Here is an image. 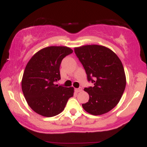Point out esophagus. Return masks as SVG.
<instances>
[{"mask_svg": "<svg viewBox=\"0 0 147 147\" xmlns=\"http://www.w3.org/2000/svg\"><path fill=\"white\" fill-rule=\"evenodd\" d=\"M82 88H81V87H79V88H76V89H75V91H76V92H81V91H82Z\"/></svg>", "mask_w": 147, "mask_h": 147, "instance_id": "esophagus-1", "label": "esophagus"}]
</instances>
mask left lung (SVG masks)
Masks as SVG:
<instances>
[{"instance_id":"1","label":"left lung","mask_w":147,"mask_h":147,"mask_svg":"<svg viewBox=\"0 0 147 147\" xmlns=\"http://www.w3.org/2000/svg\"><path fill=\"white\" fill-rule=\"evenodd\" d=\"M88 82L94 86L85 88L89 100L82 104L87 113L100 115L109 112L119 103L126 87V75L119 57L105 46L87 45L75 48Z\"/></svg>"}]
</instances>
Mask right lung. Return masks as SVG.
Returning a JSON list of instances; mask_svg holds the SVG:
<instances>
[{
	"instance_id": "add662e5",
	"label": "right lung",
	"mask_w": 147,
	"mask_h": 147,
	"mask_svg": "<svg viewBox=\"0 0 147 147\" xmlns=\"http://www.w3.org/2000/svg\"><path fill=\"white\" fill-rule=\"evenodd\" d=\"M72 52L68 47H47L37 52L28 61L22 79V91L28 105L36 113L44 117L57 115L73 96V87L55 84L61 79L62 59Z\"/></svg>"
}]
</instances>
